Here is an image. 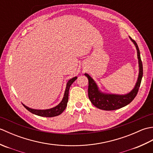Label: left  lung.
I'll return each instance as SVG.
<instances>
[{"label": "left lung", "instance_id": "left-lung-1", "mask_svg": "<svg viewBox=\"0 0 153 153\" xmlns=\"http://www.w3.org/2000/svg\"><path fill=\"white\" fill-rule=\"evenodd\" d=\"M133 43H134L137 52V58L139 62V76L137 82L135 87L131 92L126 95H114V94H106L100 92L99 90L96 83L89 74H85L89 80L88 96L89 99L93 105L97 108L105 110H114L121 108L130 103L138 93L143 77V64L140 56V52L136 42L129 37Z\"/></svg>", "mask_w": 153, "mask_h": 153}]
</instances>
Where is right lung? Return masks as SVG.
I'll return each instance as SVG.
<instances>
[{
  "instance_id": "obj_1",
  "label": "right lung",
  "mask_w": 153,
  "mask_h": 153,
  "mask_svg": "<svg viewBox=\"0 0 153 153\" xmlns=\"http://www.w3.org/2000/svg\"><path fill=\"white\" fill-rule=\"evenodd\" d=\"M76 79H77V77H74L73 78H71V79L68 81L66 84V90H65L64 95L62 99V100L60 102L59 105H58L54 107V108L47 109V110H35V109H32V108H29V107L24 105V104H22V105H24L25 108L27 110H29L30 112L39 116L54 117V116L60 115V114L63 112L65 108H66L67 103L68 101V93H69L70 87L71 84L74 82V81H76Z\"/></svg>"
}]
</instances>
